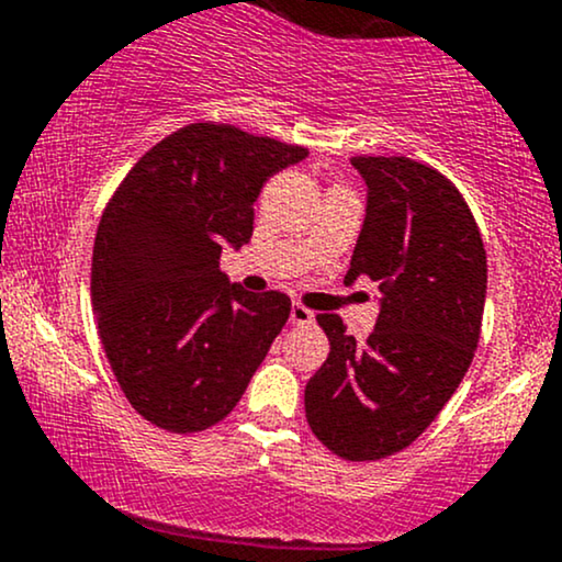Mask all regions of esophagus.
I'll return each instance as SVG.
<instances>
[{"instance_id": "1", "label": "esophagus", "mask_w": 562, "mask_h": 562, "mask_svg": "<svg viewBox=\"0 0 562 562\" xmlns=\"http://www.w3.org/2000/svg\"><path fill=\"white\" fill-rule=\"evenodd\" d=\"M312 319L314 314L308 312L306 306H301V303H293V306H290V325H308Z\"/></svg>"}]
</instances>
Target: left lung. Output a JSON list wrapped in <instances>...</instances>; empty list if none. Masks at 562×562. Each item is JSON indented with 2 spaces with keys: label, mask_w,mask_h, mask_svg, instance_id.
I'll return each instance as SVG.
<instances>
[{
  "label": "left lung",
  "mask_w": 562,
  "mask_h": 562,
  "mask_svg": "<svg viewBox=\"0 0 562 562\" xmlns=\"http://www.w3.org/2000/svg\"><path fill=\"white\" fill-rule=\"evenodd\" d=\"M364 224L346 282L370 277L380 314L367 344L338 314H319L330 353L306 383V420L351 462L383 460L436 420L481 338L486 250L465 198L417 160L357 156Z\"/></svg>",
  "instance_id": "obj_1"
}]
</instances>
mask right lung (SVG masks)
I'll return each instance as SVG.
<instances>
[{"label": "right lung", "mask_w": 562, "mask_h": 562, "mask_svg": "<svg viewBox=\"0 0 562 562\" xmlns=\"http://www.w3.org/2000/svg\"><path fill=\"white\" fill-rule=\"evenodd\" d=\"M306 147L190 124L126 173L92 254L97 330L145 420L198 434L235 409L290 317L285 293H248L218 269L254 235L263 182Z\"/></svg>", "instance_id": "add662e5"}]
</instances>
